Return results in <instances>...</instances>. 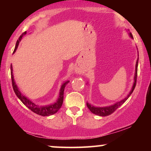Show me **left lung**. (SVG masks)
Returning a JSON list of instances; mask_svg holds the SVG:
<instances>
[{"instance_id": "left-lung-1", "label": "left lung", "mask_w": 151, "mask_h": 151, "mask_svg": "<svg viewBox=\"0 0 151 151\" xmlns=\"http://www.w3.org/2000/svg\"><path fill=\"white\" fill-rule=\"evenodd\" d=\"M130 36H131V37H133V35L132 34H131V32H130L129 33ZM138 60H137L136 62V72H135V77H134V83H133V87H132V89L131 90V91H130L129 94L124 99L121 100V101L119 102H117L116 104H115L112 105V106H106V107H95L93 106L92 105H90L89 104H86V106H87V107L89 108V109L90 111H91V113L96 114V115H98V116H109V115H111V114H113L114 111H115L116 109L119 108V106H121V105L123 104L125 102L126 100L128 99V98L130 96H131V94L132 93V92L133 91V90H134L135 87H136V81H137V73H138Z\"/></svg>"}]
</instances>
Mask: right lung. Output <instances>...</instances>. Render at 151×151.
I'll return each mask as SVG.
<instances>
[{
	"mask_svg": "<svg viewBox=\"0 0 151 151\" xmlns=\"http://www.w3.org/2000/svg\"><path fill=\"white\" fill-rule=\"evenodd\" d=\"M26 34V31L24 32L18 38V40H17L16 42V45H15L14 52H15L17 47H18L19 42L21 40L22 36ZM10 74H11V79H12V86H13V89L14 90V92L16 94V96H18L19 99L21 101L22 103H23L24 105H25L29 109H30L32 112L34 113L38 114V115L42 116H47L50 115H52V114H56L57 112L58 111L59 109L61 108L62 103H63V99H64V91H65V86L68 84L70 81H67L62 84L61 86V89H60V96H59V98L58 99V101L55 102L54 104H51V105H48V106H40L36 105L35 104L32 103V101H30L28 99H27L25 96L22 94L20 92V91L18 90V86H17L16 84H15V82L14 81V79H13V67H12V65L10 66Z\"/></svg>",
	"mask_w": 151,
	"mask_h": 151,
	"instance_id": "right-lung-1",
	"label": "right lung"
}]
</instances>
